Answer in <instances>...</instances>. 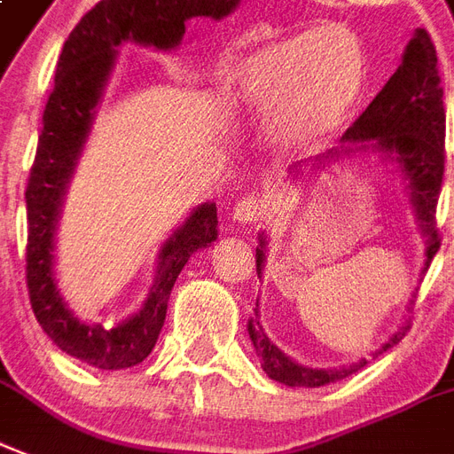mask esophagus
<instances>
[{"label":"esophagus","mask_w":454,"mask_h":454,"mask_svg":"<svg viewBox=\"0 0 454 454\" xmlns=\"http://www.w3.org/2000/svg\"><path fill=\"white\" fill-rule=\"evenodd\" d=\"M263 200L255 199V196H247L234 206V220L239 224H254L263 217Z\"/></svg>","instance_id":"esophagus-1"}]
</instances>
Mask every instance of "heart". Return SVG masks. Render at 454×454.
<instances>
[{
	"mask_svg": "<svg viewBox=\"0 0 454 454\" xmlns=\"http://www.w3.org/2000/svg\"><path fill=\"white\" fill-rule=\"evenodd\" d=\"M369 78V54L356 30L325 23L248 57L234 74V95L275 119V136L306 145L333 134L352 114Z\"/></svg>",
	"mask_w": 454,
	"mask_h": 454,
	"instance_id": "obj_1",
	"label": "heart"
}]
</instances>
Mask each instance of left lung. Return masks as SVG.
Wrapping results in <instances>:
<instances>
[{
  "label": "left lung",
  "instance_id": "1",
  "mask_svg": "<svg viewBox=\"0 0 454 454\" xmlns=\"http://www.w3.org/2000/svg\"><path fill=\"white\" fill-rule=\"evenodd\" d=\"M371 138L380 153L400 162L402 172L407 176L419 223L428 237V251H426V268H428L441 248L435 207L441 199L442 175H445V105H442V83L438 74V54L426 30H417L397 71L344 134V141L349 143L371 141ZM340 150H335V155ZM320 167L325 165L320 162ZM261 263H263V248H255V270H261ZM407 330L409 325H404L390 342L383 344V349H378L376 356L400 342L407 335ZM248 335L265 373L272 380L292 387H320V385L335 383L369 364L364 359L337 371L299 366L265 337L258 320V309H254V318L248 323Z\"/></svg>",
  "mask_w": 454,
  "mask_h": 454
}]
</instances>
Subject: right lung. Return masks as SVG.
I'll use <instances>...</instances> for the list:
<instances>
[{"instance_id": "add662e5", "label": "right lung", "mask_w": 454, "mask_h": 454, "mask_svg": "<svg viewBox=\"0 0 454 454\" xmlns=\"http://www.w3.org/2000/svg\"><path fill=\"white\" fill-rule=\"evenodd\" d=\"M237 4L239 0H102L78 20L59 54L26 186V282L37 323L54 344L98 369H129L153 352L179 272L193 251L213 244L217 237V207L206 203L162 247L158 278L145 306L117 328L85 325L61 301L52 278L54 227L90 129L93 107L114 64V47L124 40H136L141 45L169 50L182 40L186 20L193 16L223 19Z\"/></svg>"}]
</instances>
